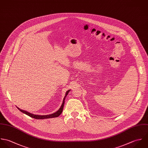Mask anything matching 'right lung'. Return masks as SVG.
Listing matches in <instances>:
<instances>
[{
  "label": "right lung",
  "instance_id": "1",
  "mask_svg": "<svg viewBox=\"0 0 148 148\" xmlns=\"http://www.w3.org/2000/svg\"><path fill=\"white\" fill-rule=\"evenodd\" d=\"M70 91V90H69L66 91V94H65V96L63 98V102H62V104L60 106V108L58 109V111H57L56 112L54 113H52L51 114H49V115H36V114H32L31 113H29L26 110H22L20 108H19L18 107H17V108L21 112H22L23 113L30 116L32 118H35V119H47V118H55V117H58L59 116H60V114L62 113V111H63V106H64V100L66 99V96L67 95L68 93L69 92V91Z\"/></svg>",
  "mask_w": 148,
  "mask_h": 148
}]
</instances>
